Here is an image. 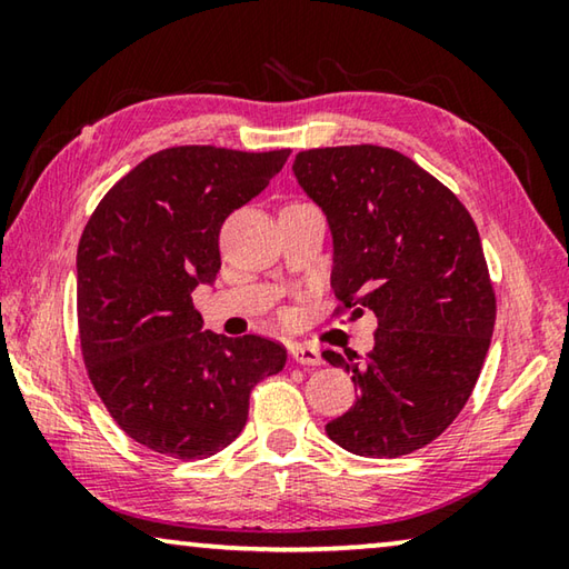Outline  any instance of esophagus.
<instances>
[{"label": "esophagus", "instance_id": "esophagus-1", "mask_svg": "<svg viewBox=\"0 0 569 569\" xmlns=\"http://www.w3.org/2000/svg\"><path fill=\"white\" fill-rule=\"evenodd\" d=\"M291 356L296 363H303V366H321V351L316 349V346H308V343H291Z\"/></svg>", "mask_w": 569, "mask_h": 569}]
</instances>
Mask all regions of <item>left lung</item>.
I'll return each mask as SVG.
<instances>
[{"label":"left lung","instance_id":"obj_1","mask_svg":"<svg viewBox=\"0 0 569 569\" xmlns=\"http://www.w3.org/2000/svg\"><path fill=\"white\" fill-rule=\"evenodd\" d=\"M293 172L333 233V319L377 313L363 359L323 351L359 399L326 435L393 459L435 441L475 391L497 319L479 230L465 203L411 158L381 146L301 150Z\"/></svg>","mask_w":569,"mask_h":569}]
</instances>
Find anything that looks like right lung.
I'll return each mask as SVG.
<instances>
[{"instance_id":"add662e5","label":"right lung","mask_w":569,"mask_h":569,"mask_svg":"<svg viewBox=\"0 0 569 569\" xmlns=\"http://www.w3.org/2000/svg\"><path fill=\"white\" fill-rule=\"evenodd\" d=\"M291 150L176 146L104 192L77 246L84 369L114 423L172 459H206L246 427L250 391L283 369L266 336L200 331L198 283L220 271L226 218L261 192Z\"/></svg>"}]
</instances>
